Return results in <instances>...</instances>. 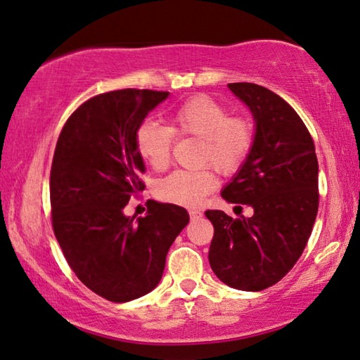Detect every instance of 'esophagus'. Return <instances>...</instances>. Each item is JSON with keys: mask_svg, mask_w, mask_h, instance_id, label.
<instances>
[{"mask_svg": "<svg viewBox=\"0 0 360 360\" xmlns=\"http://www.w3.org/2000/svg\"><path fill=\"white\" fill-rule=\"evenodd\" d=\"M189 214H191L192 219H197V218H200V216H202V211L200 210H189Z\"/></svg>", "mask_w": 360, "mask_h": 360, "instance_id": "34e87169", "label": "esophagus"}]
</instances>
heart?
<instances>
[{"label": "heart", "mask_w": 360, "mask_h": 360, "mask_svg": "<svg viewBox=\"0 0 360 360\" xmlns=\"http://www.w3.org/2000/svg\"><path fill=\"white\" fill-rule=\"evenodd\" d=\"M174 136L198 139L195 165L198 169H178L158 179L153 192L158 200L193 207L214 189L216 176L233 174L242 168L255 146V124L243 115H231L210 96H192L171 113V127L144 122L136 131V150L152 169L162 171L169 165Z\"/></svg>", "instance_id": "b5f03b06"}]
</instances>
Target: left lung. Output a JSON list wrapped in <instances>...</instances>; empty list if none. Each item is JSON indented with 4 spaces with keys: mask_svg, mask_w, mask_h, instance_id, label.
Masks as SVG:
<instances>
[{
    "mask_svg": "<svg viewBox=\"0 0 360 360\" xmlns=\"http://www.w3.org/2000/svg\"><path fill=\"white\" fill-rule=\"evenodd\" d=\"M227 86L250 107L256 134L252 153L221 195L252 207L253 216L205 211L214 227L208 259L221 282L261 292L304 252L319 210V163L309 131L288 102L255 83Z\"/></svg>",
    "mask_w": 360,
    "mask_h": 360,
    "instance_id": "8db88e82",
    "label": "left lung"
}]
</instances>
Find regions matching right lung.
I'll return each instance as SVG.
<instances>
[{
	"label": "right lung",
	"instance_id": "right-lung-1",
	"mask_svg": "<svg viewBox=\"0 0 360 360\" xmlns=\"http://www.w3.org/2000/svg\"><path fill=\"white\" fill-rule=\"evenodd\" d=\"M168 91L118 89L83 102L62 128L49 176L51 221L75 276L96 295L127 303L152 292L186 208L149 200L134 221L123 208L146 189L136 131Z\"/></svg>",
	"mask_w": 360,
	"mask_h": 360
}]
</instances>
